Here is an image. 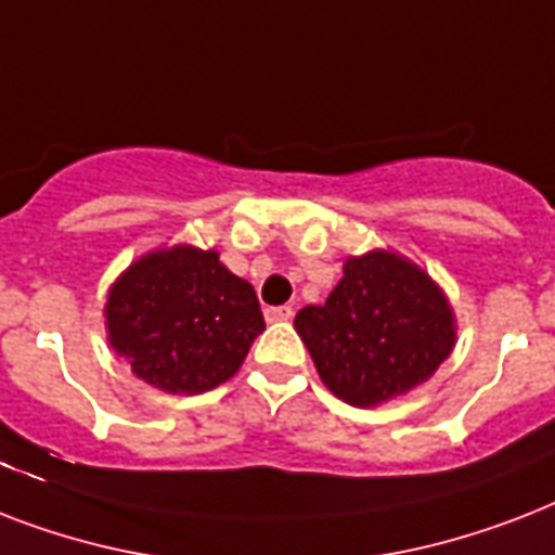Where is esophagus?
<instances>
[{"instance_id":"obj_1","label":"esophagus","mask_w":555,"mask_h":555,"mask_svg":"<svg viewBox=\"0 0 555 555\" xmlns=\"http://www.w3.org/2000/svg\"><path fill=\"white\" fill-rule=\"evenodd\" d=\"M294 317V308L291 305H276V308H268L264 311V320L268 322H287Z\"/></svg>"}]
</instances>
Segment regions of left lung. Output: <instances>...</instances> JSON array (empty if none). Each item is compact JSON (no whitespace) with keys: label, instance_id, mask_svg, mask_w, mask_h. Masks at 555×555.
Segmentation results:
<instances>
[{"label":"left lung","instance_id":"1","mask_svg":"<svg viewBox=\"0 0 555 555\" xmlns=\"http://www.w3.org/2000/svg\"><path fill=\"white\" fill-rule=\"evenodd\" d=\"M322 383L351 405H377L435 374L455 346L447 296L395 253L348 259L325 305L296 313Z\"/></svg>","mask_w":555,"mask_h":555}]
</instances>
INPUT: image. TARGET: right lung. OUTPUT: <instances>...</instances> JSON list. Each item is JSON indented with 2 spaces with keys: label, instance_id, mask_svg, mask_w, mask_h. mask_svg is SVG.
<instances>
[{
  "label": "right lung",
  "instance_id": "obj_1",
  "mask_svg": "<svg viewBox=\"0 0 555 555\" xmlns=\"http://www.w3.org/2000/svg\"><path fill=\"white\" fill-rule=\"evenodd\" d=\"M106 328L150 386L201 395L238 371L264 317L250 282L233 276L216 250L181 244L143 256L117 279Z\"/></svg>",
  "mask_w": 555,
  "mask_h": 555
}]
</instances>
